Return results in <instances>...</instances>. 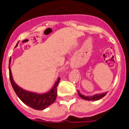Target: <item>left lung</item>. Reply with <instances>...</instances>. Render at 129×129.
Wrapping results in <instances>:
<instances>
[{"label": "left lung", "mask_w": 129, "mask_h": 129, "mask_svg": "<svg viewBox=\"0 0 129 129\" xmlns=\"http://www.w3.org/2000/svg\"><path fill=\"white\" fill-rule=\"evenodd\" d=\"M77 92H78L79 96H80L82 99H84V100H86V101H97V100L102 99L103 97H104V96L106 95V93H99V94H95V95H93V96H84V95H82V94L79 92V91H77Z\"/></svg>", "instance_id": "obj_1"}]
</instances>
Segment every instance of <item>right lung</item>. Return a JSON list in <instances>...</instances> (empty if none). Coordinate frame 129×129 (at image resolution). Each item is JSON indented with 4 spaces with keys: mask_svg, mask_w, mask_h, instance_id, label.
<instances>
[{
    "mask_svg": "<svg viewBox=\"0 0 129 129\" xmlns=\"http://www.w3.org/2000/svg\"><path fill=\"white\" fill-rule=\"evenodd\" d=\"M10 62H11V58H10V62H9V73H10V82L14 92L16 93V94L22 102L35 110H42L47 108L48 106L55 101L57 96V86L59 83L60 78L57 79L52 89L49 90L48 92L45 93H37L26 91L18 86L13 80L10 66Z\"/></svg>",
    "mask_w": 129,
    "mask_h": 129,
    "instance_id": "right-lung-1",
    "label": "right lung"
}]
</instances>
